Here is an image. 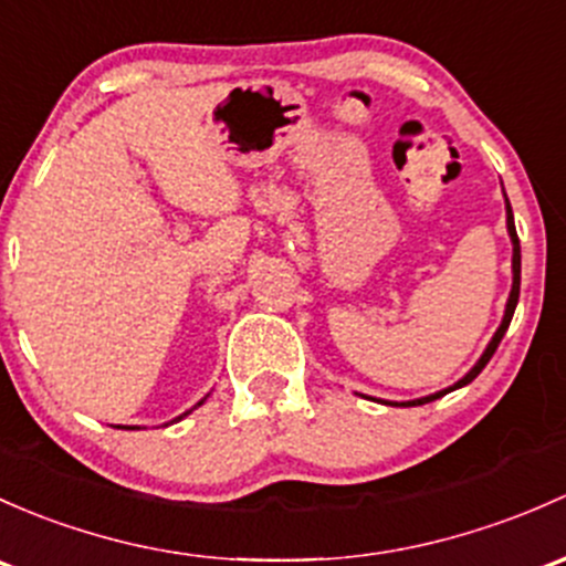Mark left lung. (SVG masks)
I'll use <instances>...</instances> for the list:
<instances>
[{
  "label": "left lung",
  "mask_w": 566,
  "mask_h": 566,
  "mask_svg": "<svg viewBox=\"0 0 566 566\" xmlns=\"http://www.w3.org/2000/svg\"><path fill=\"white\" fill-rule=\"evenodd\" d=\"M507 230H510V238H513V293H510V301H507V312H504V319H502V325H499L496 336H493V338H491V344H488V349H485V353H483V358H480V360H478V366H474L472 371H469L467 377L461 379V382H455L453 388H448V390H442V392H433V396H426V398H418V401L396 403V407H418V403H428V401H433V398H439V396H444V392H450V390L461 388V385H469V382H472L474 377H478L480 371H483V368H485V363L493 358V353H496L499 342H502V336H504V333H507V328H510V319H513V314H515V303H518V295H521V241H518V233H515V222H513V208H510V200H507Z\"/></svg>",
  "instance_id": "left-lung-1"
}]
</instances>
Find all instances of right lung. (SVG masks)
Instances as JSON below:
<instances>
[{"instance_id": "obj_1", "label": "right lung", "mask_w": 566, "mask_h": 566, "mask_svg": "<svg viewBox=\"0 0 566 566\" xmlns=\"http://www.w3.org/2000/svg\"><path fill=\"white\" fill-rule=\"evenodd\" d=\"M200 403H203V401H200Z\"/></svg>"}]
</instances>
